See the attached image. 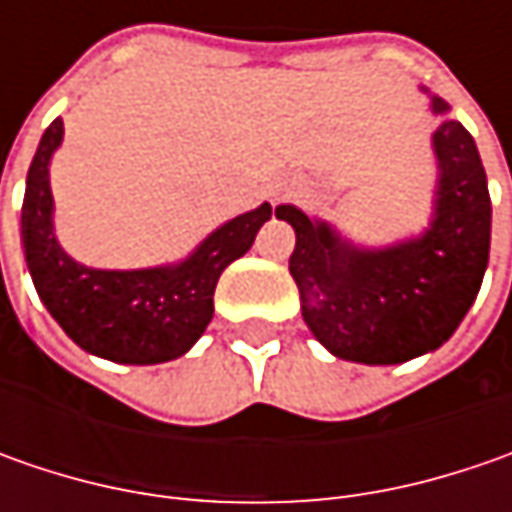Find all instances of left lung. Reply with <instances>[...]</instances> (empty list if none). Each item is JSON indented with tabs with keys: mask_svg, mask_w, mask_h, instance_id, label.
Masks as SVG:
<instances>
[{
	"mask_svg": "<svg viewBox=\"0 0 512 512\" xmlns=\"http://www.w3.org/2000/svg\"><path fill=\"white\" fill-rule=\"evenodd\" d=\"M433 96V113H447ZM439 187L433 222L399 245L356 247L299 207L276 210L296 230L290 276L313 336L339 359L402 364L442 347L476 302L490 253V193L473 136L444 119L433 133Z\"/></svg>",
	"mask_w": 512,
	"mask_h": 512,
	"instance_id": "1",
	"label": "left lung"
}]
</instances>
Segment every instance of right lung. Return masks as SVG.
Masks as SVG:
<instances>
[{"mask_svg":"<svg viewBox=\"0 0 512 512\" xmlns=\"http://www.w3.org/2000/svg\"><path fill=\"white\" fill-rule=\"evenodd\" d=\"M65 125L53 119L30 162L22 202V245L39 299L73 342L119 364L179 359L213 319V290L230 262L245 256L273 207L216 227L185 262L148 270H96L73 262L53 233L50 156Z\"/></svg>","mask_w":512,"mask_h":512,"instance_id":"obj_1","label":"right lung"}]
</instances>
